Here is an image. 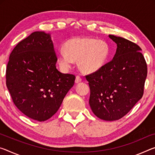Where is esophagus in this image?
Returning <instances> with one entry per match:
<instances>
[{
    "instance_id": "obj_1",
    "label": "esophagus",
    "mask_w": 155,
    "mask_h": 155,
    "mask_svg": "<svg viewBox=\"0 0 155 155\" xmlns=\"http://www.w3.org/2000/svg\"><path fill=\"white\" fill-rule=\"evenodd\" d=\"M81 78L79 76H77V77H76V79H75V83H80L81 81Z\"/></svg>"
}]
</instances>
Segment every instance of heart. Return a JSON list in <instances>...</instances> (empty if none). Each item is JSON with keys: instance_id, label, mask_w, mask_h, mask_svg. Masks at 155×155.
Listing matches in <instances>:
<instances>
[{"instance_id": "obj_1", "label": "heart", "mask_w": 155, "mask_h": 155, "mask_svg": "<svg viewBox=\"0 0 155 155\" xmlns=\"http://www.w3.org/2000/svg\"><path fill=\"white\" fill-rule=\"evenodd\" d=\"M110 54L109 45L103 40L87 37H76L66 41L64 50L57 52L61 68L67 70L74 61L78 60V66L83 72L91 74L101 70L106 63Z\"/></svg>"}]
</instances>
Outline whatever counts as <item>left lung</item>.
Listing matches in <instances>:
<instances>
[{
  "mask_svg": "<svg viewBox=\"0 0 155 155\" xmlns=\"http://www.w3.org/2000/svg\"><path fill=\"white\" fill-rule=\"evenodd\" d=\"M109 37L117 46L113 59L85 78L93 113L105 121H115L125 116L143 97L148 70L139 45L119 36Z\"/></svg>",
  "mask_w": 155,
  "mask_h": 155,
  "instance_id": "left-lung-1",
  "label": "left lung"
}]
</instances>
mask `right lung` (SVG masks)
I'll use <instances>...</instances> for the list:
<instances>
[{"label":"right lung","instance_id":"1","mask_svg":"<svg viewBox=\"0 0 155 155\" xmlns=\"http://www.w3.org/2000/svg\"><path fill=\"white\" fill-rule=\"evenodd\" d=\"M56 62L51 35L44 31L31 33L9 56L7 89L18 109L36 121L52 117L74 83L75 76L60 72Z\"/></svg>","mask_w":155,"mask_h":155}]
</instances>
